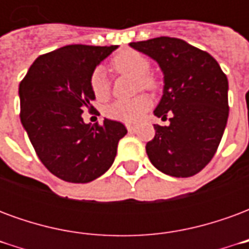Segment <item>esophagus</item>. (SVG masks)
<instances>
[{
	"mask_svg": "<svg viewBox=\"0 0 249 249\" xmlns=\"http://www.w3.org/2000/svg\"><path fill=\"white\" fill-rule=\"evenodd\" d=\"M126 129L129 130V132H135V130H136V126H135V125L128 124V125H126Z\"/></svg>",
	"mask_w": 249,
	"mask_h": 249,
	"instance_id": "esophagus-1",
	"label": "esophagus"
}]
</instances>
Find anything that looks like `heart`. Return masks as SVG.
Returning <instances> with one entry per match:
<instances>
[{"label":"heart","instance_id":"obj_1","mask_svg":"<svg viewBox=\"0 0 249 249\" xmlns=\"http://www.w3.org/2000/svg\"><path fill=\"white\" fill-rule=\"evenodd\" d=\"M110 66L117 73H126L130 76L137 77V87L144 88L148 90H156L159 88V81L153 74L148 71L151 69V62L140 52L126 49L117 53L112 58ZM89 87L93 96L97 100H105L110 93V84L105 76L103 69H94L89 77ZM152 107V100L146 94L136 96L130 100H117L109 104L104 113L110 120L121 121L126 124H133L142 119V116Z\"/></svg>","mask_w":249,"mask_h":249}]
</instances>
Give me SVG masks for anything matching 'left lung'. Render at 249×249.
Returning a JSON list of instances; mask_svg holds the SVG:
<instances>
[{
  "instance_id": "8db88e82",
  "label": "left lung",
  "mask_w": 249,
  "mask_h": 249,
  "mask_svg": "<svg viewBox=\"0 0 249 249\" xmlns=\"http://www.w3.org/2000/svg\"><path fill=\"white\" fill-rule=\"evenodd\" d=\"M159 62L164 73V94L155 109L168 126L155 125L156 135L146 144L151 162L165 175L191 178L208 164L224 133L228 80L207 52L173 37L130 42Z\"/></svg>"
}]
</instances>
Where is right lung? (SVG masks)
Masks as SVG:
<instances>
[{"label":"right lung","mask_w":249,"mask_h":249,"mask_svg":"<svg viewBox=\"0 0 249 249\" xmlns=\"http://www.w3.org/2000/svg\"><path fill=\"white\" fill-rule=\"evenodd\" d=\"M117 45H68L41 54L19 84L24 125L46 169L68 183H89L108 171L124 124L104 120L88 125L82 113H97L89 77Z\"/></svg>","instance_id":"obj_1"}]
</instances>
